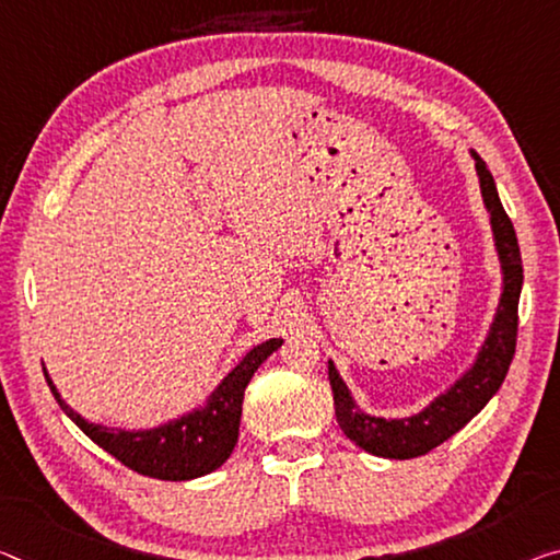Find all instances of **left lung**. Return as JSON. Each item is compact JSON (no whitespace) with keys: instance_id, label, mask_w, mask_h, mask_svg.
<instances>
[{"instance_id":"obj_1","label":"left lung","mask_w":560,"mask_h":560,"mask_svg":"<svg viewBox=\"0 0 560 560\" xmlns=\"http://www.w3.org/2000/svg\"><path fill=\"white\" fill-rule=\"evenodd\" d=\"M472 160H476L480 192H483V202L490 212V225H493L495 247L503 265L501 305H498L493 328H490L486 346L480 348L476 365L448 393L430 402L423 412L402 420H385L360 412L346 383L340 381L338 370L332 363L328 365L338 425L352 443L368 453L381 455V458H418V455H425L448 441L470 418H476L486 408V402L503 385L513 363L515 338H518V298L523 285L521 247L513 222L503 210L501 197H498L493 175H490L486 162L478 158V152H472Z\"/></svg>"}]
</instances>
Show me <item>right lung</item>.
<instances>
[{
	"label": "right lung",
	"instance_id": "1",
	"mask_svg": "<svg viewBox=\"0 0 560 560\" xmlns=\"http://www.w3.org/2000/svg\"><path fill=\"white\" fill-rule=\"evenodd\" d=\"M280 346V338H270L247 352L240 360V365L220 383V388L212 393V398L202 410H195L190 416L162 428L140 430V433L107 430L88 423L59 398L49 377L47 383L59 408L72 418V423L122 466L140 472V476L160 480H190L220 468L230 458V453L235 451L247 383H250L255 370L262 365V360Z\"/></svg>",
	"mask_w": 560,
	"mask_h": 560
}]
</instances>
